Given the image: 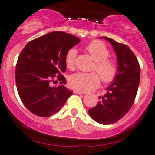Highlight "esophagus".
Instances as JSON below:
<instances>
[{"mask_svg": "<svg viewBox=\"0 0 155 155\" xmlns=\"http://www.w3.org/2000/svg\"><path fill=\"white\" fill-rule=\"evenodd\" d=\"M73 93L76 94H85V92H80V91H73Z\"/></svg>", "mask_w": 155, "mask_h": 155, "instance_id": "1", "label": "esophagus"}]
</instances>
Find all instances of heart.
<instances>
[{"instance_id": "obj_1", "label": "heart", "mask_w": 155, "mask_h": 155, "mask_svg": "<svg viewBox=\"0 0 155 155\" xmlns=\"http://www.w3.org/2000/svg\"><path fill=\"white\" fill-rule=\"evenodd\" d=\"M85 51L94 61L91 66V73H76L69 78V84L72 88L80 92L94 90L100 85L101 80L104 83H111L116 79L119 71L118 63L115 59L109 58V48L101 40H93L85 46ZM77 51L71 48L68 50L64 57L67 68L73 70L76 65Z\"/></svg>"}]
</instances>
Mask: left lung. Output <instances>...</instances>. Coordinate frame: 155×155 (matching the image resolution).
I'll return each mask as SVG.
<instances>
[{"mask_svg": "<svg viewBox=\"0 0 155 155\" xmlns=\"http://www.w3.org/2000/svg\"><path fill=\"white\" fill-rule=\"evenodd\" d=\"M113 46L119 71L116 79L101 96L96 107L89 109L90 116L97 122L110 124L117 122L130 109L135 101L140 81V66L132 50L125 44L104 37Z\"/></svg>", "mask_w": 155, "mask_h": 155, "instance_id": "left-lung-1", "label": "left lung"}]
</instances>
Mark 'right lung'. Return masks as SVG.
<instances>
[{"label": "right lung", "instance_id": "obj_1", "mask_svg": "<svg viewBox=\"0 0 155 155\" xmlns=\"http://www.w3.org/2000/svg\"><path fill=\"white\" fill-rule=\"evenodd\" d=\"M80 40L72 34L54 31L28 42L18 58L15 82L18 95L25 107L40 117L58 112L73 94L64 85V57L68 49ZM59 81L57 87L52 82Z\"/></svg>", "mask_w": 155, "mask_h": 155}]
</instances>
